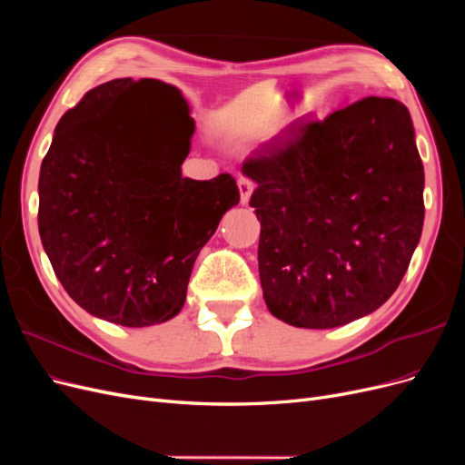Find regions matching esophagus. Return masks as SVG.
Instances as JSON below:
<instances>
[{
  "label": "esophagus",
  "instance_id": "34e87169",
  "mask_svg": "<svg viewBox=\"0 0 465 465\" xmlns=\"http://www.w3.org/2000/svg\"><path fill=\"white\" fill-rule=\"evenodd\" d=\"M238 192H241V203L246 205L252 192H254V182L248 180V178H238Z\"/></svg>",
  "mask_w": 465,
  "mask_h": 465
}]
</instances>
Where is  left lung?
Instances as JSON below:
<instances>
[{"mask_svg": "<svg viewBox=\"0 0 465 465\" xmlns=\"http://www.w3.org/2000/svg\"><path fill=\"white\" fill-rule=\"evenodd\" d=\"M270 312L328 330L374 312L398 289L423 231L425 171L396 98L367 96L289 125L248 157Z\"/></svg>", "mask_w": 465, "mask_h": 465, "instance_id": "left-lung-1", "label": "left lung"}]
</instances>
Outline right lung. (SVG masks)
I'll return each mask as SVG.
<instances>
[{
  "mask_svg": "<svg viewBox=\"0 0 465 465\" xmlns=\"http://www.w3.org/2000/svg\"><path fill=\"white\" fill-rule=\"evenodd\" d=\"M142 85L161 81H108L67 110L38 178V232L55 277L89 314L125 328L182 311L195 258L241 202L231 174L182 176L195 125L178 89L164 85L174 101L161 118L120 104Z\"/></svg>",
  "mask_w": 465,
  "mask_h": 465,
  "instance_id": "right-lung-1",
  "label": "right lung"
}]
</instances>
